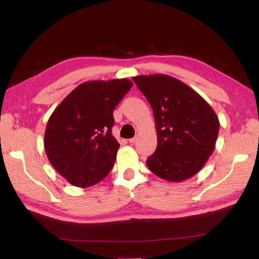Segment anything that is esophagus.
Listing matches in <instances>:
<instances>
[{"instance_id": "1", "label": "esophagus", "mask_w": 259, "mask_h": 259, "mask_svg": "<svg viewBox=\"0 0 259 259\" xmlns=\"http://www.w3.org/2000/svg\"><path fill=\"white\" fill-rule=\"evenodd\" d=\"M128 142H130V144H135V143L137 142V137H134V138H131V139L128 140Z\"/></svg>"}]
</instances>
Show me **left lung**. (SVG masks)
<instances>
[{
  "mask_svg": "<svg viewBox=\"0 0 259 259\" xmlns=\"http://www.w3.org/2000/svg\"><path fill=\"white\" fill-rule=\"evenodd\" d=\"M150 104L158 135L147 166L167 182L193 177L214 152L219 120L207 101L184 82L166 74L133 77Z\"/></svg>",
  "mask_w": 259,
  "mask_h": 259,
  "instance_id": "8db88e82",
  "label": "left lung"
}]
</instances>
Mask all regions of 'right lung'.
Listing matches in <instances>:
<instances>
[{"label": "right lung", "instance_id": "1", "mask_svg": "<svg viewBox=\"0 0 259 259\" xmlns=\"http://www.w3.org/2000/svg\"><path fill=\"white\" fill-rule=\"evenodd\" d=\"M132 86L128 79L84 82L50 116L45 152L69 184L88 188L110 173L120 147L111 134L113 110Z\"/></svg>", "mask_w": 259, "mask_h": 259}]
</instances>
